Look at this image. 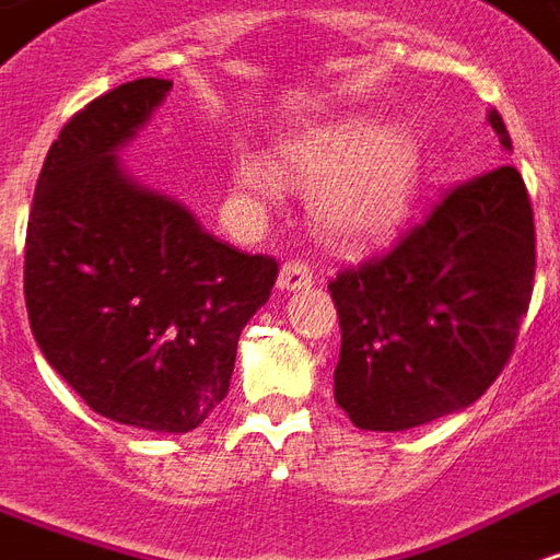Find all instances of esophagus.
Here are the masks:
<instances>
[{
    "label": "esophagus",
    "mask_w": 560,
    "mask_h": 560,
    "mask_svg": "<svg viewBox=\"0 0 560 560\" xmlns=\"http://www.w3.org/2000/svg\"><path fill=\"white\" fill-rule=\"evenodd\" d=\"M314 284V269L302 260H284L279 272V288L281 291H302V288H312Z\"/></svg>",
    "instance_id": "1"
}]
</instances>
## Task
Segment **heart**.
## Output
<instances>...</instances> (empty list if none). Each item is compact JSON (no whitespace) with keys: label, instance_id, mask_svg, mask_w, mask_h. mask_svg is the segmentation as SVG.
Segmentation results:
<instances>
[{"label":"heart","instance_id":"heart-1","mask_svg":"<svg viewBox=\"0 0 560 560\" xmlns=\"http://www.w3.org/2000/svg\"><path fill=\"white\" fill-rule=\"evenodd\" d=\"M284 165L305 184H323L314 198L323 234L338 246H364L388 237L407 219L421 151L412 132L350 118L288 144ZM237 184L252 198L279 192V177L260 160H240Z\"/></svg>","mask_w":560,"mask_h":560}]
</instances>
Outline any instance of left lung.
<instances>
[{"label": "left lung", "mask_w": 560, "mask_h": 560, "mask_svg": "<svg viewBox=\"0 0 560 560\" xmlns=\"http://www.w3.org/2000/svg\"><path fill=\"white\" fill-rule=\"evenodd\" d=\"M490 124L511 151L499 112ZM534 246L523 175L499 165L445 189L388 252L329 281L341 320L335 400L355 428L428 424L499 380L532 302Z\"/></svg>", "instance_id": "8db88e82"}]
</instances>
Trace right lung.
<instances>
[{"instance_id":"obj_1","label":"right lung","mask_w":560,"mask_h":560,"mask_svg":"<svg viewBox=\"0 0 560 560\" xmlns=\"http://www.w3.org/2000/svg\"><path fill=\"white\" fill-rule=\"evenodd\" d=\"M168 89L124 82L61 127L28 210L23 293L40 353L94 412L186 433L228 395L279 260L210 237L118 168L115 151Z\"/></svg>"}]
</instances>
